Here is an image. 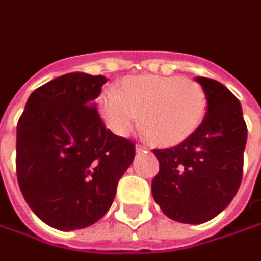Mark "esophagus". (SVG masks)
<instances>
[{"instance_id": "obj_1", "label": "esophagus", "mask_w": 261, "mask_h": 261, "mask_svg": "<svg viewBox=\"0 0 261 261\" xmlns=\"http://www.w3.org/2000/svg\"><path fill=\"white\" fill-rule=\"evenodd\" d=\"M149 148L146 145H136V152H148Z\"/></svg>"}]
</instances>
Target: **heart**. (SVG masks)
I'll list each match as a JSON object with an SVG mask.
<instances>
[{
    "instance_id": "b5f03b06",
    "label": "heart",
    "mask_w": 261,
    "mask_h": 261,
    "mask_svg": "<svg viewBox=\"0 0 261 261\" xmlns=\"http://www.w3.org/2000/svg\"><path fill=\"white\" fill-rule=\"evenodd\" d=\"M100 116L113 134L126 136L139 120L150 141L173 146L200 126L206 113L202 85L188 76L143 75L120 82L119 92L107 89L98 98Z\"/></svg>"
}]
</instances>
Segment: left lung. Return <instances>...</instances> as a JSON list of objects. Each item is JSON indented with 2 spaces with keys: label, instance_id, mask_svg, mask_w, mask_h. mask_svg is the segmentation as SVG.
I'll list each match as a JSON object with an SVG mask.
<instances>
[{
  "label": "left lung",
  "instance_id": "1",
  "mask_svg": "<svg viewBox=\"0 0 261 261\" xmlns=\"http://www.w3.org/2000/svg\"><path fill=\"white\" fill-rule=\"evenodd\" d=\"M196 81L207 100L200 126L173 148L153 149L159 161L152 180L154 202L172 220L189 224L207 222L233 200L243 177L247 141L236 96L215 79Z\"/></svg>",
  "mask_w": 261,
  "mask_h": 261
}]
</instances>
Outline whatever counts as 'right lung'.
<instances>
[{
	"label": "right lung",
	"mask_w": 261,
	"mask_h": 261,
	"mask_svg": "<svg viewBox=\"0 0 261 261\" xmlns=\"http://www.w3.org/2000/svg\"><path fill=\"white\" fill-rule=\"evenodd\" d=\"M107 78L72 72L31 93L17 125V179L25 202L58 230L105 216L135 143L105 127L93 99Z\"/></svg>",
	"instance_id": "right-lung-1"
}]
</instances>
